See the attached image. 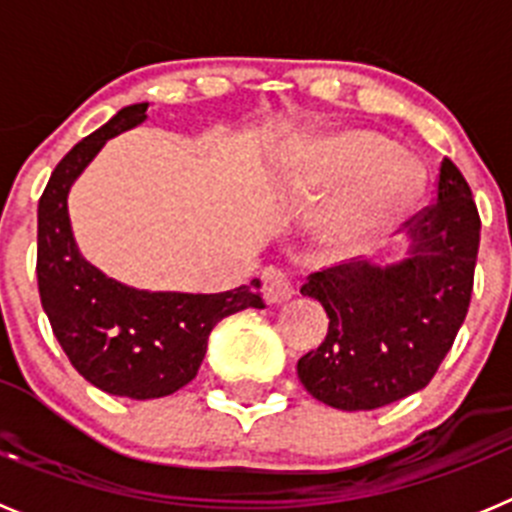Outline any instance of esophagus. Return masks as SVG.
I'll return each mask as SVG.
<instances>
[{
    "label": "esophagus",
    "mask_w": 512,
    "mask_h": 512,
    "mask_svg": "<svg viewBox=\"0 0 512 512\" xmlns=\"http://www.w3.org/2000/svg\"><path fill=\"white\" fill-rule=\"evenodd\" d=\"M261 295H264L269 305H282V302H287L289 297L295 295V284H292V279L282 269L269 266L264 271V277H261Z\"/></svg>",
    "instance_id": "esophagus-1"
}]
</instances>
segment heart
<instances>
[{
  "instance_id": "b5f03b06",
  "label": "heart",
  "mask_w": 512,
  "mask_h": 512,
  "mask_svg": "<svg viewBox=\"0 0 512 512\" xmlns=\"http://www.w3.org/2000/svg\"><path fill=\"white\" fill-rule=\"evenodd\" d=\"M323 176L336 182L367 164L320 220V238L333 251H356L374 241L415 202L423 184L418 164L392 153V140L374 130H343L323 143Z\"/></svg>"
}]
</instances>
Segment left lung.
<instances>
[{"mask_svg":"<svg viewBox=\"0 0 512 512\" xmlns=\"http://www.w3.org/2000/svg\"><path fill=\"white\" fill-rule=\"evenodd\" d=\"M408 256L315 271L302 295L328 312V336L297 361L315 400L377 410L423 390L467 318L479 251V212L454 161L443 158L436 202L402 225Z\"/></svg>","mask_w":512,"mask_h":512,"instance_id":"left-lung-1","label":"left lung"}]
</instances>
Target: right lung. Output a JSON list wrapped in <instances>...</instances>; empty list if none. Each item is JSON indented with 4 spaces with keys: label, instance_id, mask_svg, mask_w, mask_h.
Wrapping results in <instances>:
<instances>
[{
    "label": "right lung",
    "instance_id": "right-lung-1",
    "mask_svg": "<svg viewBox=\"0 0 512 512\" xmlns=\"http://www.w3.org/2000/svg\"><path fill=\"white\" fill-rule=\"evenodd\" d=\"M148 102L122 107L76 143L38 202V289L58 343L81 377L107 395L153 400L197 377L207 338L223 318L264 307L253 279L220 295L148 292L107 277L81 256L69 220V192L115 135L146 120Z\"/></svg>",
    "mask_w": 512,
    "mask_h": 512
}]
</instances>
